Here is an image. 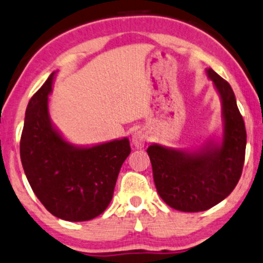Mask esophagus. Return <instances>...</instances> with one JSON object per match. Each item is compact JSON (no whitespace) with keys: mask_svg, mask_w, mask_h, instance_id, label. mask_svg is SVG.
<instances>
[{"mask_svg":"<svg viewBox=\"0 0 263 263\" xmlns=\"http://www.w3.org/2000/svg\"><path fill=\"white\" fill-rule=\"evenodd\" d=\"M146 138H148V135H146V133L143 130V129H140V130H137L133 133L132 135V142L134 144L135 148H143L144 144L146 142Z\"/></svg>","mask_w":263,"mask_h":263,"instance_id":"34e87169","label":"esophagus"}]
</instances>
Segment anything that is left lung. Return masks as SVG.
<instances>
[{
	"mask_svg": "<svg viewBox=\"0 0 263 263\" xmlns=\"http://www.w3.org/2000/svg\"><path fill=\"white\" fill-rule=\"evenodd\" d=\"M221 101L222 132L193 149L153 143L146 149L158 193L169 207L202 212L227 198L242 174L246 128L230 84L205 69Z\"/></svg>",
	"mask_w": 263,
	"mask_h": 263,
	"instance_id": "1",
	"label": "left lung"
}]
</instances>
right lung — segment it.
<instances>
[{
    "mask_svg": "<svg viewBox=\"0 0 263 263\" xmlns=\"http://www.w3.org/2000/svg\"><path fill=\"white\" fill-rule=\"evenodd\" d=\"M56 72L27 105L20 143L22 166L33 193L50 213L69 222L90 221L109 205L130 144L126 137L91 145L70 143L50 117Z\"/></svg>",
    "mask_w": 263,
    "mask_h": 263,
    "instance_id": "obj_1",
    "label": "right lung"
}]
</instances>
